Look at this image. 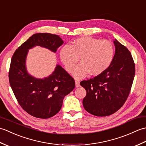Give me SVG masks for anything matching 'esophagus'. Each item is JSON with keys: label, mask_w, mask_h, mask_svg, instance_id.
Masks as SVG:
<instances>
[{"label": "esophagus", "mask_w": 146, "mask_h": 146, "mask_svg": "<svg viewBox=\"0 0 146 146\" xmlns=\"http://www.w3.org/2000/svg\"><path fill=\"white\" fill-rule=\"evenodd\" d=\"M75 85H76V88L79 87V86H80V82H79V81H77V80H76V81H75Z\"/></svg>", "instance_id": "esophagus-1"}]
</instances>
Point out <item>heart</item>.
<instances>
[{
  "label": "heart",
  "instance_id": "obj_1",
  "mask_svg": "<svg viewBox=\"0 0 146 146\" xmlns=\"http://www.w3.org/2000/svg\"><path fill=\"white\" fill-rule=\"evenodd\" d=\"M114 56V48L107 40H100L90 36L82 37L73 41L72 45L64 46L60 51V58L68 72L80 58L81 63L73 70L72 74L77 79L84 78L90 72L97 75L109 67Z\"/></svg>",
  "mask_w": 146,
  "mask_h": 146
}]
</instances>
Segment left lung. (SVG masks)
I'll return each instance as SVG.
<instances>
[{"label": "left lung", "mask_w": 146, "mask_h": 146, "mask_svg": "<svg viewBox=\"0 0 146 146\" xmlns=\"http://www.w3.org/2000/svg\"><path fill=\"white\" fill-rule=\"evenodd\" d=\"M115 52L107 70L93 79L80 82L86 90L85 109L94 115L108 116L123 106L129 95L135 76V64L125 46L115 39Z\"/></svg>", "instance_id": "8db88e82"}]
</instances>
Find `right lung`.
<instances>
[{"mask_svg":"<svg viewBox=\"0 0 146 146\" xmlns=\"http://www.w3.org/2000/svg\"><path fill=\"white\" fill-rule=\"evenodd\" d=\"M63 44L60 36L49 33H36L24 42L12 57L9 79L21 107L31 115L48 119L60 110L65 96L73 90L74 79L60 65L51 75L37 78L27 72L26 62L29 49L36 46L56 52Z\"/></svg>","mask_w":146,"mask_h":146,"instance_id":"add662e5","label":"right lung"}]
</instances>
